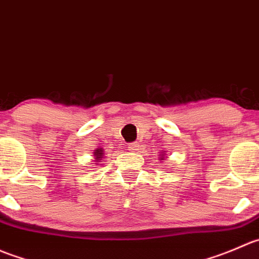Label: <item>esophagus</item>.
Listing matches in <instances>:
<instances>
[{"instance_id":"esophagus-1","label":"esophagus","mask_w":259,"mask_h":259,"mask_svg":"<svg viewBox=\"0 0 259 259\" xmlns=\"http://www.w3.org/2000/svg\"><path fill=\"white\" fill-rule=\"evenodd\" d=\"M137 147H138L137 143H130L128 145V150L132 151V152H135V151L137 150Z\"/></svg>"}]
</instances>
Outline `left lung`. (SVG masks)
<instances>
[{
  "label": "left lung",
  "mask_w": 259,
  "mask_h": 259,
  "mask_svg": "<svg viewBox=\"0 0 259 259\" xmlns=\"http://www.w3.org/2000/svg\"><path fill=\"white\" fill-rule=\"evenodd\" d=\"M161 158H163V155H162V156H161Z\"/></svg>",
  "instance_id": "obj_1"
}]
</instances>
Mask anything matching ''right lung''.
<instances>
[{
	"label": "right lung",
	"mask_w": 259,
	"mask_h": 259,
	"mask_svg": "<svg viewBox=\"0 0 259 259\" xmlns=\"http://www.w3.org/2000/svg\"><path fill=\"white\" fill-rule=\"evenodd\" d=\"M94 156H96V161L101 160V158L103 157V150H102V148H97L96 152H94Z\"/></svg>",
	"instance_id": "1"
}]
</instances>
